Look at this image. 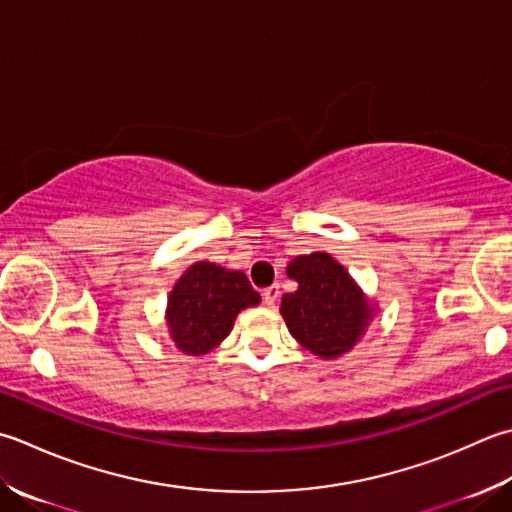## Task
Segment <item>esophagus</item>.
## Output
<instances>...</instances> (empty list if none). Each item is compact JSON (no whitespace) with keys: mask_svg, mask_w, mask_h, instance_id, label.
<instances>
[{"mask_svg":"<svg viewBox=\"0 0 512 512\" xmlns=\"http://www.w3.org/2000/svg\"><path fill=\"white\" fill-rule=\"evenodd\" d=\"M262 297H264V304H266V306H270V308H273V306L277 304V299H279V284H273V286L264 288Z\"/></svg>","mask_w":512,"mask_h":512,"instance_id":"obj_1","label":"esophagus"}]
</instances>
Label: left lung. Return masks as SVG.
<instances>
[{
	"label": "left lung",
	"instance_id": "1",
	"mask_svg": "<svg viewBox=\"0 0 512 512\" xmlns=\"http://www.w3.org/2000/svg\"><path fill=\"white\" fill-rule=\"evenodd\" d=\"M286 275L297 282L295 293H286L279 308L290 335L322 359L350 353L375 319V299L324 250L295 257Z\"/></svg>",
	"mask_w": 512,
	"mask_h": 512
}]
</instances>
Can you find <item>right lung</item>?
I'll use <instances>...</instances> for the list:
<instances>
[{"label": "right lung", "instance_id": "1", "mask_svg": "<svg viewBox=\"0 0 512 512\" xmlns=\"http://www.w3.org/2000/svg\"><path fill=\"white\" fill-rule=\"evenodd\" d=\"M259 302L242 270L195 262L168 295L164 319L170 342L184 355L202 357L224 342L244 308Z\"/></svg>", "mask_w": 512, "mask_h": 512}]
</instances>
